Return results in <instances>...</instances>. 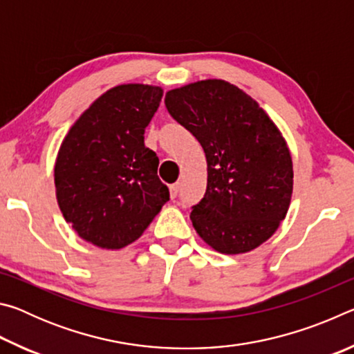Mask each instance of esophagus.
<instances>
[{"instance_id":"34e87169","label":"esophagus","mask_w":354,"mask_h":354,"mask_svg":"<svg viewBox=\"0 0 354 354\" xmlns=\"http://www.w3.org/2000/svg\"><path fill=\"white\" fill-rule=\"evenodd\" d=\"M179 189H181V185H179V183L170 185V195H171V198H176L178 194H179Z\"/></svg>"}]
</instances>
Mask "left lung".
Instances as JSON below:
<instances>
[{
    "label": "left lung",
    "mask_w": 354,
    "mask_h": 354,
    "mask_svg": "<svg viewBox=\"0 0 354 354\" xmlns=\"http://www.w3.org/2000/svg\"><path fill=\"white\" fill-rule=\"evenodd\" d=\"M165 106L206 154V194L190 212L198 236L223 254L259 247L284 220L293 189L290 151L277 124L221 80L173 88Z\"/></svg>",
    "instance_id": "obj_1"
}]
</instances>
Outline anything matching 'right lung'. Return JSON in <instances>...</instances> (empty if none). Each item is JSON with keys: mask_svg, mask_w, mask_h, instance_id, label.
Returning a JSON list of instances; mask_svg holds the SVG:
<instances>
[{"mask_svg": "<svg viewBox=\"0 0 354 354\" xmlns=\"http://www.w3.org/2000/svg\"><path fill=\"white\" fill-rule=\"evenodd\" d=\"M162 88L122 84L76 120L55 165L59 207L84 241L120 250L137 241L170 200L143 134Z\"/></svg>", "mask_w": 354, "mask_h": 354, "instance_id": "right-lung-1", "label": "right lung"}]
</instances>
